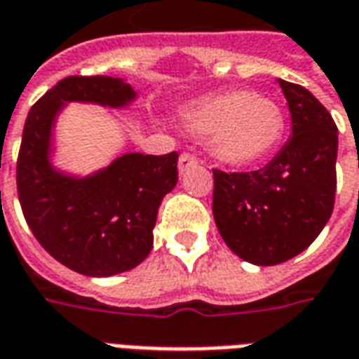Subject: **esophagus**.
<instances>
[{"mask_svg":"<svg viewBox=\"0 0 359 359\" xmlns=\"http://www.w3.org/2000/svg\"><path fill=\"white\" fill-rule=\"evenodd\" d=\"M198 165V159L194 158L192 154H182L179 158V172L180 175H184L188 169H192V167Z\"/></svg>","mask_w":359,"mask_h":359,"instance_id":"34e87169","label":"esophagus"}]
</instances>
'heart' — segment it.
I'll list each match as a JSON object with an SVG mask.
<instances>
[{
    "mask_svg": "<svg viewBox=\"0 0 359 359\" xmlns=\"http://www.w3.org/2000/svg\"><path fill=\"white\" fill-rule=\"evenodd\" d=\"M184 126L196 137H209V150L219 161L245 167L278 148L285 116L272 98L251 89H232L207 95L188 106Z\"/></svg>",
    "mask_w": 359,
    "mask_h": 359,
    "instance_id": "heart-1",
    "label": "heart"
}]
</instances>
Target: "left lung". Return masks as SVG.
I'll list each match as a JSON object with an SVG mask.
<instances>
[{
	"mask_svg": "<svg viewBox=\"0 0 359 359\" xmlns=\"http://www.w3.org/2000/svg\"><path fill=\"white\" fill-rule=\"evenodd\" d=\"M291 114V139L251 172L213 171V217L232 253L274 266L320 236L335 205L337 126L302 85L278 79Z\"/></svg>",
	"mask_w": 359,
	"mask_h": 359,
	"instance_id": "obj_1",
	"label": "left lung"
}]
</instances>
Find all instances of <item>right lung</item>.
Wrapping results in <instances>:
<instances>
[{"label":"right lung","instance_id":"1","mask_svg":"<svg viewBox=\"0 0 359 359\" xmlns=\"http://www.w3.org/2000/svg\"><path fill=\"white\" fill-rule=\"evenodd\" d=\"M135 100L126 79L72 76L45 93L24 123L17 163L24 219L45 251L78 274H121L150 255L161 200L179 180V154H123L98 171L74 175L53 163L55 126L70 102L121 110Z\"/></svg>","mask_w":359,"mask_h":359}]
</instances>
